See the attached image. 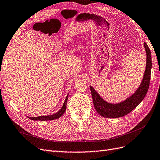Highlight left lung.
<instances>
[{"label": "left lung", "mask_w": 160, "mask_h": 160, "mask_svg": "<svg viewBox=\"0 0 160 160\" xmlns=\"http://www.w3.org/2000/svg\"><path fill=\"white\" fill-rule=\"evenodd\" d=\"M144 47L146 51L147 62L143 78L139 88L127 100L118 103H108L103 100L96 91L92 86H90V90L92 92L95 108L98 113L102 116L103 117L112 118L122 117V116L130 113L133 109H135L145 97L149 87L152 63L151 51L145 42L144 43Z\"/></svg>", "instance_id": "1"}]
</instances>
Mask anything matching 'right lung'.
<instances>
[{
	"label": "right lung",
	"instance_id": "right-lung-1",
	"mask_svg": "<svg viewBox=\"0 0 160 160\" xmlns=\"http://www.w3.org/2000/svg\"><path fill=\"white\" fill-rule=\"evenodd\" d=\"M67 100H68V95L66 97L65 100H64V102L63 103V105L58 112L57 113L52 114V115H48V116H38V117H28L33 120H55L59 118L60 116H62V114L64 113V112L66 110V108H67Z\"/></svg>",
	"mask_w": 160,
	"mask_h": 160
}]
</instances>
